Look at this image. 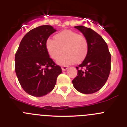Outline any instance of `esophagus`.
I'll list each match as a JSON object with an SVG mask.
<instances>
[{"instance_id":"obj_1","label":"esophagus","mask_w":127,"mask_h":127,"mask_svg":"<svg viewBox=\"0 0 127 127\" xmlns=\"http://www.w3.org/2000/svg\"><path fill=\"white\" fill-rule=\"evenodd\" d=\"M68 68H69L68 66H62V69L63 71H65Z\"/></svg>"}]
</instances>
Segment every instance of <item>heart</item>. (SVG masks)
Wrapping results in <instances>:
<instances>
[{"label": "heart", "instance_id": "heart-1", "mask_svg": "<svg viewBox=\"0 0 127 127\" xmlns=\"http://www.w3.org/2000/svg\"><path fill=\"white\" fill-rule=\"evenodd\" d=\"M55 41L48 39L46 42L47 52L53 60H57L62 54L57 63L66 65L79 63L86 58L89 50V43L84 35L70 30H65L55 35Z\"/></svg>", "mask_w": 127, "mask_h": 127}]
</instances>
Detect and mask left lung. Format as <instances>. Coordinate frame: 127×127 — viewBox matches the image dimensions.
<instances>
[{
    "label": "left lung",
    "mask_w": 127,
    "mask_h": 127,
    "mask_svg": "<svg viewBox=\"0 0 127 127\" xmlns=\"http://www.w3.org/2000/svg\"><path fill=\"white\" fill-rule=\"evenodd\" d=\"M87 39L89 50L83 62L76 67L77 76L72 80L75 89L85 94L97 92L108 79L111 56L107 43L98 33L84 26H76Z\"/></svg>",
    "instance_id": "8db88e82"
}]
</instances>
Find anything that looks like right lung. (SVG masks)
<instances>
[{
    "instance_id": "obj_1",
    "label": "right lung",
    "mask_w": 127,
    "mask_h": 127,
    "mask_svg": "<svg viewBox=\"0 0 127 127\" xmlns=\"http://www.w3.org/2000/svg\"><path fill=\"white\" fill-rule=\"evenodd\" d=\"M57 30L42 25L23 37L15 54V71L20 85L29 95L42 97L53 90L62 69L50 57L46 42Z\"/></svg>"
}]
</instances>
